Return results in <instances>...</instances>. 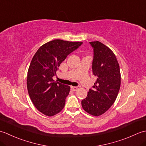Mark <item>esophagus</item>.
<instances>
[{
	"mask_svg": "<svg viewBox=\"0 0 146 146\" xmlns=\"http://www.w3.org/2000/svg\"><path fill=\"white\" fill-rule=\"evenodd\" d=\"M80 88V86H71V89L73 91L76 92Z\"/></svg>",
	"mask_w": 146,
	"mask_h": 146,
	"instance_id": "34e87169",
	"label": "esophagus"
}]
</instances>
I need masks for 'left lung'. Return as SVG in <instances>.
<instances>
[{
	"mask_svg": "<svg viewBox=\"0 0 146 146\" xmlns=\"http://www.w3.org/2000/svg\"><path fill=\"white\" fill-rule=\"evenodd\" d=\"M94 49L92 72L97 76L87 97L82 100L86 112L99 116L107 111L115 101L120 87L119 63L112 51L99 41L90 42Z\"/></svg>",
	"mask_w": 146,
	"mask_h": 146,
	"instance_id": "obj_1",
	"label": "left lung"
}]
</instances>
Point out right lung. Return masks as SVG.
Here are the masks:
<instances>
[{"instance_id":"right-lung-1","label":"right lung","mask_w":146,"mask_h":146,"mask_svg":"<svg viewBox=\"0 0 146 146\" xmlns=\"http://www.w3.org/2000/svg\"><path fill=\"white\" fill-rule=\"evenodd\" d=\"M82 44L54 39L41 46L33 56L27 72V90L34 105L45 115L53 116L64 108L70 87L52 77L62 62Z\"/></svg>"}]
</instances>
